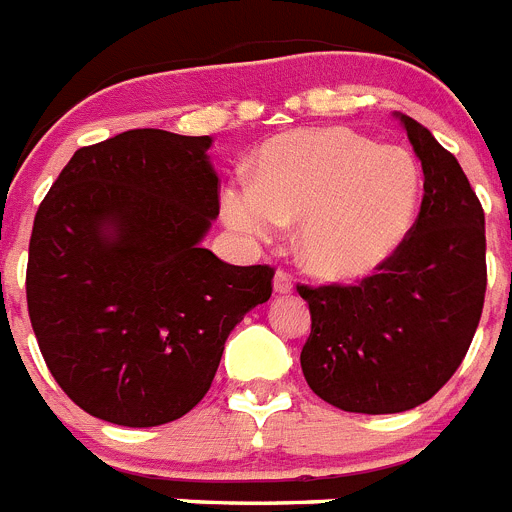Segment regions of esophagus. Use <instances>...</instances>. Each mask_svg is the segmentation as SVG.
I'll return each instance as SVG.
<instances>
[{
    "mask_svg": "<svg viewBox=\"0 0 512 512\" xmlns=\"http://www.w3.org/2000/svg\"><path fill=\"white\" fill-rule=\"evenodd\" d=\"M292 289H295L292 274H289L287 269H277V274H274V292H277V295H289Z\"/></svg>",
    "mask_w": 512,
    "mask_h": 512,
    "instance_id": "34e87169",
    "label": "esophagus"
}]
</instances>
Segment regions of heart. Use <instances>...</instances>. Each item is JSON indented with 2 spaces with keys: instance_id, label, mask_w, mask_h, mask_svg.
<instances>
[{
  "instance_id": "1",
  "label": "heart",
  "mask_w": 512,
  "mask_h": 512,
  "mask_svg": "<svg viewBox=\"0 0 512 512\" xmlns=\"http://www.w3.org/2000/svg\"><path fill=\"white\" fill-rule=\"evenodd\" d=\"M423 174L413 153L351 128H300L256 153L253 179L223 189L225 223L269 241L300 220V256L325 279H361L395 256L415 223Z\"/></svg>"
}]
</instances>
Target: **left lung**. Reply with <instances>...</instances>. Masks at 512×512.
I'll return each mask as SVG.
<instances>
[{"mask_svg": "<svg viewBox=\"0 0 512 512\" xmlns=\"http://www.w3.org/2000/svg\"><path fill=\"white\" fill-rule=\"evenodd\" d=\"M423 166L408 238L356 284H297L312 328L300 364L310 390L346 413L418 408L454 377L487 289L485 210L454 153L400 115Z\"/></svg>", "mask_w": 512, "mask_h": 512, "instance_id": "1", "label": "left lung"}]
</instances>
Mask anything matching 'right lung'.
Here are the masks:
<instances>
[{
  "instance_id": "add662e5",
  "label": "right lung",
  "mask_w": 512,
  "mask_h": 512,
  "mask_svg": "<svg viewBox=\"0 0 512 512\" xmlns=\"http://www.w3.org/2000/svg\"><path fill=\"white\" fill-rule=\"evenodd\" d=\"M210 135L128 130L84 146L35 212L27 312L40 354L94 418L151 428L207 395L230 330L274 269L200 246L220 212Z\"/></svg>"
}]
</instances>
